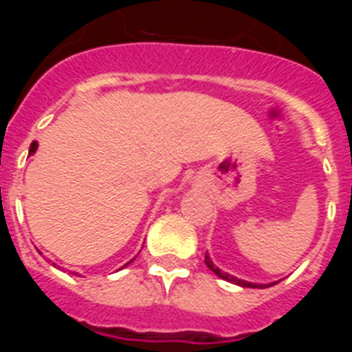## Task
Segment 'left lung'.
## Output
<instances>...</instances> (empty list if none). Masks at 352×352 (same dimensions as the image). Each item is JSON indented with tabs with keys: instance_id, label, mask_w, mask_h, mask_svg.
Segmentation results:
<instances>
[{
	"instance_id": "1",
	"label": "left lung",
	"mask_w": 352,
	"mask_h": 352,
	"mask_svg": "<svg viewBox=\"0 0 352 352\" xmlns=\"http://www.w3.org/2000/svg\"><path fill=\"white\" fill-rule=\"evenodd\" d=\"M206 264L207 267L211 270V272L214 273V275H219L221 279L224 280H230V283H234V285H239V287H247V288H265V287H273V285H277V283H267V285H256V283H249V280H243V279H237V277H234V275H230V273H224L221 272L217 265L213 264V260L209 258L206 254Z\"/></svg>"
}]
</instances>
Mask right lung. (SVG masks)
I'll return each instance as SVG.
<instances>
[{"label":"right lung","mask_w":352,"mask_h":352,"mask_svg":"<svg viewBox=\"0 0 352 352\" xmlns=\"http://www.w3.org/2000/svg\"><path fill=\"white\" fill-rule=\"evenodd\" d=\"M35 151H37V141H34V143L30 145V154H34ZM131 260H133V258H131ZM131 260H130V262H131ZM130 262H128V264H130ZM128 264H126V265H128Z\"/></svg>","instance_id":"1"}]
</instances>
